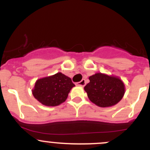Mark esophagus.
Returning <instances> with one entry per match:
<instances>
[{"label":"esophagus","instance_id":"obj_1","mask_svg":"<svg viewBox=\"0 0 150 150\" xmlns=\"http://www.w3.org/2000/svg\"><path fill=\"white\" fill-rule=\"evenodd\" d=\"M77 85L78 86H84L85 85H86V81H85L84 79H83L82 81H80V82L77 83Z\"/></svg>","mask_w":150,"mask_h":150}]
</instances>
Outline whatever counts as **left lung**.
<instances>
[{"label":"left lung","mask_w":150,"mask_h":150,"mask_svg":"<svg viewBox=\"0 0 150 150\" xmlns=\"http://www.w3.org/2000/svg\"><path fill=\"white\" fill-rule=\"evenodd\" d=\"M89 80L84 89L89 99L99 107H111L122 99L125 86L118 78L96 73L89 77Z\"/></svg>","instance_id":"left-lung-1"}]
</instances>
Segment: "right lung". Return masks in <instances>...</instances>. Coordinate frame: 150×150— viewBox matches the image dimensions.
Returning a JSON list of instances; mask_svg holds the SVG:
<instances>
[{
	"label": "right lung",
	"instance_id": "obj_1",
	"mask_svg": "<svg viewBox=\"0 0 150 150\" xmlns=\"http://www.w3.org/2000/svg\"><path fill=\"white\" fill-rule=\"evenodd\" d=\"M75 86L71 78L59 72L36 81L33 90L34 97L43 105H59L67 98L71 88Z\"/></svg>",
	"mask_w": 150,
	"mask_h": 150
}]
</instances>
